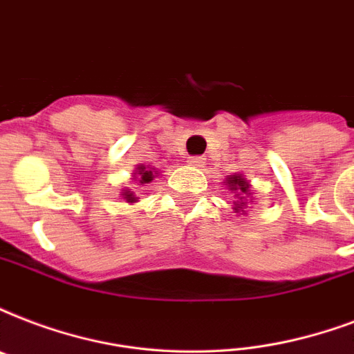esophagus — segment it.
I'll return each instance as SVG.
<instances>
[{"instance_id": "esophagus-1", "label": "esophagus", "mask_w": 354, "mask_h": 354, "mask_svg": "<svg viewBox=\"0 0 354 354\" xmlns=\"http://www.w3.org/2000/svg\"><path fill=\"white\" fill-rule=\"evenodd\" d=\"M187 163L193 167H204V163H206V161H204V158H201V156H193V158H189Z\"/></svg>"}]
</instances>
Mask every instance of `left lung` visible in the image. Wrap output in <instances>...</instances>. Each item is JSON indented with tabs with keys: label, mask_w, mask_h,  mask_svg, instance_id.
I'll return each mask as SVG.
<instances>
[{
	"label": "left lung",
	"mask_w": 354,
	"mask_h": 354,
	"mask_svg": "<svg viewBox=\"0 0 354 354\" xmlns=\"http://www.w3.org/2000/svg\"><path fill=\"white\" fill-rule=\"evenodd\" d=\"M225 185L230 189V191H234V193H236V195H234L237 198V201H234V209H236V213L245 212V207L249 206V202H252L250 185H249V182L245 180V176H241V174L228 176L225 180Z\"/></svg>",
	"instance_id": "left-lung-1"
}]
</instances>
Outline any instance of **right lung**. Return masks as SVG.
I'll use <instances>...</instances> for the list:
<instances>
[{"mask_svg":"<svg viewBox=\"0 0 354 354\" xmlns=\"http://www.w3.org/2000/svg\"><path fill=\"white\" fill-rule=\"evenodd\" d=\"M156 174H158L156 169H150V167H145V165H137V169H135L133 172V180L137 185H145V183L152 182L153 178H156ZM122 196L128 202H135V198H137L131 191H124Z\"/></svg>","mask_w":354,"mask_h":354,"instance_id":"right-lung-1","label":"right lung"}]
</instances>
